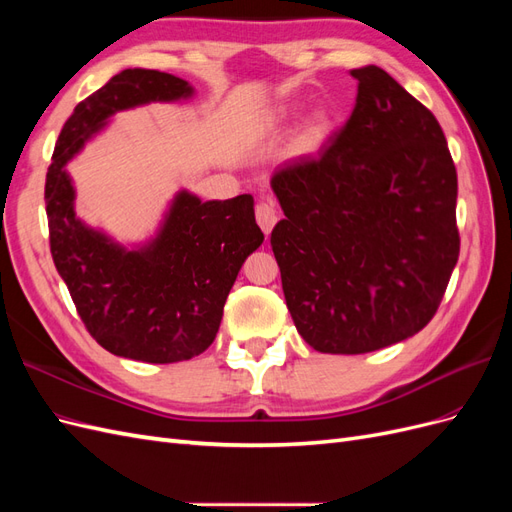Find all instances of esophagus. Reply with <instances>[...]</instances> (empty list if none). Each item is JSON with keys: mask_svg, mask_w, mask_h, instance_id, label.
I'll use <instances>...</instances> for the list:
<instances>
[{"mask_svg": "<svg viewBox=\"0 0 512 512\" xmlns=\"http://www.w3.org/2000/svg\"><path fill=\"white\" fill-rule=\"evenodd\" d=\"M256 222L262 228V232H265V235H269V232L275 226V222H277V209L273 205V200L265 198V200H260V203L256 205Z\"/></svg>", "mask_w": 512, "mask_h": 512, "instance_id": "1", "label": "esophagus"}]
</instances>
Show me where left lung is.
Wrapping results in <instances>:
<instances>
[{
    "label": "left lung",
    "mask_w": 512,
    "mask_h": 512,
    "mask_svg": "<svg viewBox=\"0 0 512 512\" xmlns=\"http://www.w3.org/2000/svg\"><path fill=\"white\" fill-rule=\"evenodd\" d=\"M350 74L359 91L346 126L271 177L286 215L271 247L288 312L329 354L425 329L459 258L457 170L438 119L382 68Z\"/></svg>",
    "instance_id": "1"
}]
</instances>
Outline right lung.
Segmentation results:
<instances>
[{"mask_svg": "<svg viewBox=\"0 0 512 512\" xmlns=\"http://www.w3.org/2000/svg\"><path fill=\"white\" fill-rule=\"evenodd\" d=\"M188 81L158 70L115 74L61 130L46 173L51 254L85 329L111 354L143 363H177L205 352L218 335L239 269L265 239L252 194L203 203L179 192L156 239L126 250L74 213L66 164L106 119L149 102L192 96Z\"/></svg>", "mask_w": 512, "mask_h": 512, "instance_id": "right-lung-1", "label": "right lung"}]
</instances>
